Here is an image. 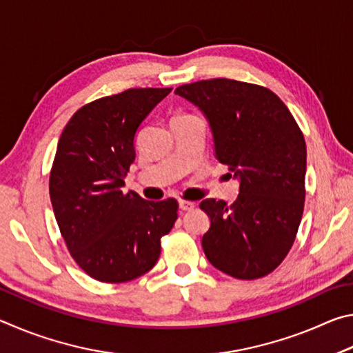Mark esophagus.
<instances>
[{
    "instance_id": "1",
    "label": "esophagus",
    "mask_w": 353,
    "mask_h": 353,
    "mask_svg": "<svg viewBox=\"0 0 353 353\" xmlns=\"http://www.w3.org/2000/svg\"><path fill=\"white\" fill-rule=\"evenodd\" d=\"M179 208H181L182 212H188V210H193L194 204H193V202H188V201H179Z\"/></svg>"
}]
</instances>
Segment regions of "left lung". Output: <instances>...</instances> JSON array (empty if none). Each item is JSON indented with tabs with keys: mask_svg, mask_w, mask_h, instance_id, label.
Segmentation results:
<instances>
[{
	"mask_svg": "<svg viewBox=\"0 0 353 353\" xmlns=\"http://www.w3.org/2000/svg\"><path fill=\"white\" fill-rule=\"evenodd\" d=\"M198 107L213 135V152L240 183L232 205L205 199L202 236L208 261L224 274L252 280L272 272L294 243L305 201L307 146L277 94L232 79L176 88Z\"/></svg>",
	"mask_w": 353,
	"mask_h": 353,
	"instance_id": "obj_1",
	"label": "left lung"
}]
</instances>
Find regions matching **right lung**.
<instances>
[{"label":"right lung","instance_id":"obj_1","mask_svg":"<svg viewBox=\"0 0 353 353\" xmlns=\"http://www.w3.org/2000/svg\"><path fill=\"white\" fill-rule=\"evenodd\" d=\"M171 88H129L81 107L57 143L50 196L71 256L88 276L121 283L151 271L177 201L124 193L135 137Z\"/></svg>","mask_w":353,"mask_h":353}]
</instances>
